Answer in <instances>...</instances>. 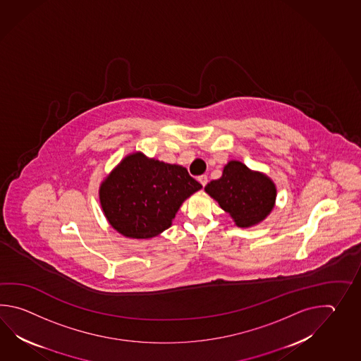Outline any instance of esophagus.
Segmentation results:
<instances>
[{
	"instance_id": "1",
	"label": "esophagus",
	"mask_w": 361,
	"mask_h": 361,
	"mask_svg": "<svg viewBox=\"0 0 361 361\" xmlns=\"http://www.w3.org/2000/svg\"><path fill=\"white\" fill-rule=\"evenodd\" d=\"M197 180H199L200 183H201V185L202 187H205L207 183V176H200L199 178H197Z\"/></svg>"
}]
</instances>
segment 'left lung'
<instances>
[{
  "mask_svg": "<svg viewBox=\"0 0 361 361\" xmlns=\"http://www.w3.org/2000/svg\"><path fill=\"white\" fill-rule=\"evenodd\" d=\"M205 192L230 214L238 227L249 228L264 221L276 204V184L264 173L231 160L222 177L207 184Z\"/></svg>",
  "mask_w": 361,
  "mask_h": 361,
  "instance_id": "obj_1",
  "label": "left lung"
}]
</instances>
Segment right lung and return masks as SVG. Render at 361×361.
Masks as SVG:
<instances>
[{"label": "right lung", "instance_id": "1", "mask_svg": "<svg viewBox=\"0 0 361 361\" xmlns=\"http://www.w3.org/2000/svg\"><path fill=\"white\" fill-rule=\"evenodd\" d=\"M201 188L183 166L133 152L102 180L100 207L125 238H152L169 228L184 201Z\"/></svg>", "mask_w": 361, "mask_h": 361}]
</instances>
